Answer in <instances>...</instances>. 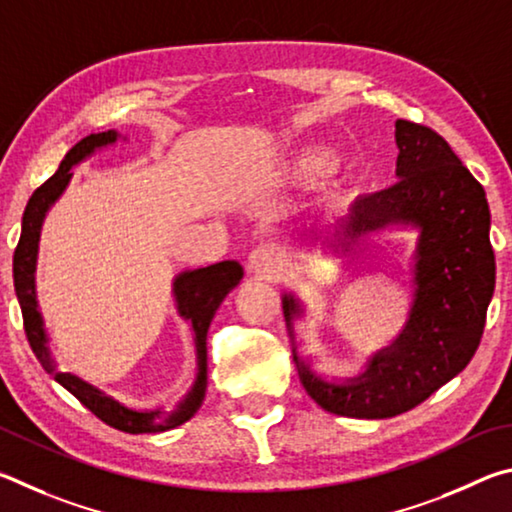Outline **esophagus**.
I'll use <instances>...</instances> for the list:
<instances>
[{"label":"esophagus","instance_id":"1","mask_svg":"<svg viewBox=\"0 0 512 512\" xmlns=\"http://www.w3.org/2000/svg\"><path fill=\"white\" fill-rule=\"evenodd\" d=\"M247 270L263 281H276L283 272V258L270 245H261L251 251L247 258Z\"/></svg>","mask_w":512,"mask_h":512}]
</instances>
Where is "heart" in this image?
<instances>
[{"label":"heart","mask_w":512,"mask_h":512,"mask_svg":"<svg viewBox=\"0 0 512 512\" xmlns=\"http://www.w3.org/2000/svg\"><path fill=\"white\" fill-rule=\"evenodd\" d=\"M333 161H335L333 152H328V150L306 152V155L297 161V170L301 175H312V173H319V170H326L330 164H333Z\"/></svg>","instance_id":"b5f03b06"}]
</instances>
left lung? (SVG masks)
I'll list each match as a JSON object with an SVG mask.
<instances>
[{
    "label": "left lung",
    "instance_id": "8db88e82",
    "mask_svg": "<svg viewBox=\"0 0 512 512\" xmlns=\"http://www.w3.org/2000/svg\"><path fill=\"white\" fill-rule=\"evenodd\" d=\"M396 179L378 193L355 197L337 222L333 254L346 261L362 238L414 229L409 258L411 303L400 333L373 351L360 373L328 378L299 355L297 321L306 303L283 292V317L294 364L321 409L348 418H391L414 409L459 375L481 342L495 292L490 209L483 186L447 141L425 125L396 121Z\"/></svg>",
    "mask_w": 512,
    "mask_h": 512
}]
</instances>
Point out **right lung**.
I'll list each match as a JSON object with an SVG mask.
<instances>
[{
    "mask_svg": "<svg viewBox=\"0 0 512 512\" xmlns=\"http://www.w3.org/2000/svg\"><path fill=\"white\" fill-rule=\"evenodd\" d=\"M119 141H128V137H121L116 130L96 132L89 137L80 139L74 148H71L65 159L60 161V168L56 175L49 177L38 191L31 195L29 204H26L22 215V236L17 242L15 256H13V281H15V294L20 301L22 317H24V330L29 337V344L33 348L35 357L42 364L53 380L62 384L71 396H76L83 405L92 411L114 429L128 434H157L166 432V429H175L191 420L197 411H200L204 396H206V382H209V366H206V333L213 321L215 310L220 308L224 297L236 288L242 279V265L238 261H222L213 263L209 267H197V270H184L173 279V301L177 308V315L182 317L193 333L195 344V378L191 389H188L182 398H179L170 409H134L125 402L116 400L110 393H105L101 387L87 382L76 373H62L60 366L53 357L49 346V333L44 326V317L40 312L38 303V285H35V272H38V251H40V236L42 224L49 211L53 209L62 193L67 191L71 182V168L83 164L96 152L114 146Z\"/></svg>",
    "mask_w": 512,
    "mask_h": 512,
    "instance_id": "1",
    "label": "right lung"
}]
</instances>
